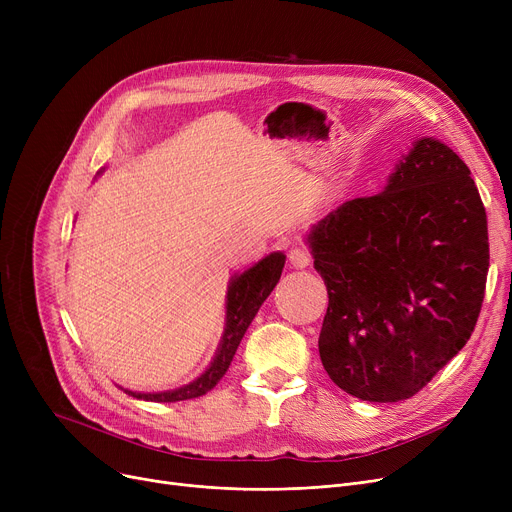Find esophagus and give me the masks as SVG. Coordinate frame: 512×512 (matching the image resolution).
I'll return each mask as SVG.
<instances>
[{"label":"esophagus","instance_id":"1","mask_svg":"<svg viewBox=\"0 0 512 512\" xmlns=\"http://www.w3.org/2000/svg\"><path fill=\"white\" fill-rule=\"evenodd\" d=\"M288 259H290L292 267H307L313 261L311 251L305 247H292L288 253Z\"/></svg>","mask_w":512,"mask_h":512}]
</instances>
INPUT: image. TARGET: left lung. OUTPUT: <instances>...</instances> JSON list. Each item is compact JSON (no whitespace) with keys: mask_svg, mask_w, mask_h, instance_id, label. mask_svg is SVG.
I'll use <instances>...</instances> for the list:
<instances>
[{"mask_svg":"<svg viewBox=\"0 0 512 512\" xmlns=\"http://www.w3.org/2000/svg\"><path fill=\"white\" fill-rule=\"evenodd\" d=\"M309 245L330 294L319 357L344 392L411 398L471 338L488 220L469 168L444 143L417 141L386 191L344 201Z\"/></svg>","mask_w":512,"mask_h":512,"instance_id":"left-lung-1","label":"left lung"}]
</instances>
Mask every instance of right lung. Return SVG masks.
Wrapping results in <instances>:
<instances>
[{"label":"right lung","mask_w":512,"mask_h":512,"mask_svg":"<svg viewBox=\"0 0 512 512\" xmlns=\"http://www.w3.org/2000/svg\"><path fill=\"white\" fill-rule=\"evenodd\" d=\"M284 255L274 253L270 257L261 259L255 263L251 270L245 274H240L236 280H232L230 290H228V313H226V332L222 336L218 353H215L213 363L209 369L201 375L199 380L193 384H188L184 388L172 390V392H159V394H141V392H128L134 398H143V400H155V402H176V400H188V398H197L209 392L215 384H218L224 373L228 371L232 357L236 353V348L245 336L247 328L251 326L253 317L257 315L259 307L263 301L270 297V292L278 284L282 276V267H284Z\"/></svg>","instance_id":"add662e5"}]
</instances>
